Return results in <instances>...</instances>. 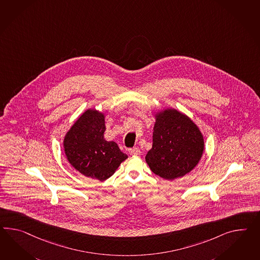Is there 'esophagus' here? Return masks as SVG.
<instances>
[{
  "mask_svg": "<svg viewBox=\"0 0 260 260\" xmlns=\"http://www.w3.org/2000/svg\"><path fill=\"white\" fill-rule=\"evenodd\" d=\"M128 152H129V153H130L131 155H140V150L139 148H137V147L129 149Z\"/></svg>",
  "mask_w": 260,
  "mask_h": 260,
  "instance_id": "1",
  "label": "esophagus"
}]
</instances>
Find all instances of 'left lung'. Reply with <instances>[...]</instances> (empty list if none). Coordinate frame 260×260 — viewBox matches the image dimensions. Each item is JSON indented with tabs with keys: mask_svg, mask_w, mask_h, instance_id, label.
<instances>
[{
	"mask_svg": "<svg viewBox=\"0 0 260 260\" xmlns=\"http://www.w3.org/2000/svg\"><path fill=\"white\" fill-rule=\"evenodd\" d=\"M204 146L203 135L192 120L175 109H166L156 115L153 147L145 159L153 173L173 180L192 171Z\"/></svg>",
	"mask_w": 260,
	"mask_h": 260,
	"instance_id": "left-lung-1",
	"label": "left lung"
}]
</instances>
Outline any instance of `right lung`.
<instances>
[{"instance_id": "obj_1", "label": "right lung", "mask_w": 260, "mask_h": 260, "mask_svg": "<svg viewBox=\"0 0 260 260\" xmlns=\"http://www.w3.org/2000/svg\"><path fill=\"white\" fill-rule=\"evenodd\" d=\"M105 116L88 109L74 123L64 140L69 162L87 177L105 181L126 159L114 141L104 138Z\"/></svg>"}]
</instances>
